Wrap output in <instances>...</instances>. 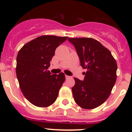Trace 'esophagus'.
Here are the masks:
<instances>
[{
  "instance_id": "34e87169",
  "label": "esophagus",
  "mask_w": 132,
  "mask_h": 132,
  "mask_svg": "<svg viewBox=\"0 0 132 132\" xmlns=\"http://www.w3.org/2000/svg\"><path fill=\"white\" fill-rule=\"evenodd\" d=\"M65 77H66V79H70V77H70V76H68V75H65Z\"/></svg>"
}]
</instances>
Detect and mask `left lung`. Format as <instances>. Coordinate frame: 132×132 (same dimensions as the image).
<instances>
[{
  "instance_id": "1",
  "label": "left lung",
  "mask_w": 132,
  "mask_h": 132,
  "mask_svg": "<svg viewBox=\"0 0 132 132\" xmlns=\"http://www.w3.org/2000/svg\"><path fill=\"white\" fill-rule=\"evenodd\" d=\"M87 69L83 80L75 78L72 93L75 103L84 109H93L106 101L117 79V66L111 52L92 38H70Z\"/></svg>"
}]
</instances>
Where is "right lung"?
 <instances>
[{"label":"right lung","instance_id":"add662e5","mask_svg":"<svg viewBox=\"0 0 132 132\" xmlns=\"http://www.w3.org/2000/svg\"><path fill=\"white\" fill-rule=\"evenodd\" d=\"M68 38L39 37L23 46L18 53L16 73L20 89L27 100L36 106H49L58 97L65 75L52 74L48 69L56 48Z\"/></svg>","mask_w":132,"mask_h":132}]
</instances>
